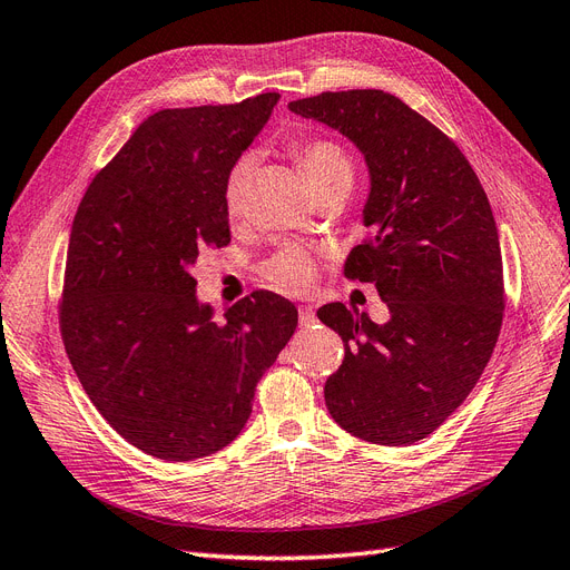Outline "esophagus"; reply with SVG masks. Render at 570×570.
<instances>
[{"mask_svg":"<svg viewBox=\"0 0 570 570\" xmlns=\"http://www.w3.org/2000/svg\"><path fill=\"white\" fill-rule=\"evenodd\" d=\"M298 322H301V326H309V324L317 322V317H314V309L312 307H301Z\"/></svg>","mask_w":570,"mask_h":570,"instance_id":"34e87169","label":"esophagus"}]
</instances>
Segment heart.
Wrapping results in <instances>:
<instances>
[{
    "mask_svg": "<svg viewBox=\"0 0 570 570\" xmlns=\"http://www.w3.org/2000/svg\"><path fill=\"white\" fill-rule=\"evenodd\" d=\"M293 155H296L298 164L314 189V195H322L333 187H350L354 166L345 147L331 138H303L293 142ZM256 171V157L242 155L235 164H232L227 180H225V210L229 218H237L248 195V185ZM314 272V258L301 246H284L279 253L267 261L265 277L284 291H303L312 284Z\"/></svg>",
    "mask_w": 570,
    "mask_h": 570,
    "instance_id": "obj_1",
    "label": "heart"
}]
</instances>
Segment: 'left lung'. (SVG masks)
Returning <instances> with one entry per match:
<instances>
[{"instance_id": "8db88e82", "label": "left lung", "mask_w": 570, "mask_h": 570, "mask_svg": "<svg viewBox=\"0 0 570 570\" xmlns=\"http://www.w3.org/2000/svg\"><path fill=\"white\" fill-rule=\"evenodd\" d=\"M288 110L364 155L371 237L352 248L345 277L373 284L390 309L385 324L343 303L317 312L345 343L324 387L328 413L371 444H415L465 402L498 343L504 288L489 197L458 145L392 94L326 91Z\"/></svg>"}]
</instances>
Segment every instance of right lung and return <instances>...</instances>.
Instances as JSON below:
<instances>
[{"mask_svg":"<svg viewBox=\"0 0 570 570\" xmlns=\"http://www.w3.org/2000/svg\"><path fill=\"white\" fill-rule=\"evenodd\" d=\"M279 94L147 117L83 195L70 229L60 333L98 413L147 455L225 449L298 326L256 291L214 322L193 265L229 244L225 180Z\"/></svg>","mask_w":570,"mask_h":570,"instance_id":"1","label":"right lung"}]
</instances>
